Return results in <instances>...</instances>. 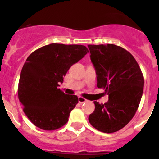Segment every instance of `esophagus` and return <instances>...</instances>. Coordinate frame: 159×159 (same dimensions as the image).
I'll return each instance as SVG.
<instances>
[{"label": "esophagus", "mask_w": 159, "mask_h": 159, "mask_svg": "<svg viewBox=\"0 0 159 159\" xmlns=\"http://www.w3.org/2000/svg\"><path fill=\"white\" fill-rule=\"evenodd\" d=\"M87 102V99L81 97V96L78 97V102H79V103H84V102Z\"/></svg>", "instance_id": "34e87169"}]
</instances>
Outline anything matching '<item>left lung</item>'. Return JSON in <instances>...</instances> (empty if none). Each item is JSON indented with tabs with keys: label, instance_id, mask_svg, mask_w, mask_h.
I'll use <instances>...</instances> for the list:
<instances>
[{
	"label": "left lung",
	"instance_id": "8db88e82",
	"mask_svg": "<svg viewBox=\"0 0 159 159\" xmlns=\"http://www.w3.org/2000/svg\"><path fill=\"white\" fill-rule=\"evenodd\" d=\"M91 61L97 75V86L108 94V102H94L90 124L98 131L112 133L132 119L140 104L144 77L132 54L112 44H89Z\"/></svg>",
	"mask_w": 159,
	"mask_h": 159
}]
</instances>
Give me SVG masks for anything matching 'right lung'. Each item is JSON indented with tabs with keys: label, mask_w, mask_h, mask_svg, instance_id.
I'll return each mask as SVG.
<instances>
[{
	"label": "right lung",
	"mask_w": 159,
	"mask_h": 159,
	"mask_svg": "<svg viewBox=\"0 0 159 159\" xmlns=\"http://www.w3.org/2000/svg\"><path fill=\"white\" fill-rule=\"evenodd\" d=\"M88 52L80 44H51L28 56L20 72L17 93L24 112L35 126L53 131L68 122L78 98L57 87L71 65Z\"/></svg>",
	"instance_id": "obj_1"
}]
</instances>
